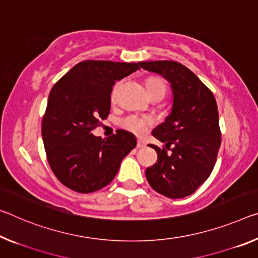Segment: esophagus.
Here are the masks:
<instances>
[{
    "label": "esophagus",
    "mask_w": 258,
    "mask_h": 258,
    "mask_svg": "<svg viewBox=\"0 0 258 258\" xmlns=\"http://www.w3.org/2000/svg\"><path fill=\"white\" fill-rule=\"evenodd\" d=\"M137 147H138V148H145V147H146V142L142 141V140H138Z\"/></svg>",
    "instance_id": "34e87169"
}]
</instances>
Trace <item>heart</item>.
Masks as SVG:
<instances>
[{
  "mask_svg": "<svg viewBox=\"0 0 258 258\" xmlns=\"http://www.w3.org/2000/svg\"><path fill=\"white\" fill-rule=\"evenodd\" d=\"M146 88L148 94H151L156 91H166V86L164 81L159 78H149L146 81ZM116 96V87L113 88L111 93V99L113 100ZM120 126L128 132L136 134V136H144L147 132L149 125L151 124V118L146 116H138V114H128L120 120Z\"/></svg>",
  "mask_w": 258,
  "mask_h": 258,
  "instance_id": "1",
  "label": "heart"
}]
</instances>
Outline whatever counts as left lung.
Segmentation results:
<instances>
[{"instance_id": "obj_1", "label": "left lung", "mask_w": 258, "mask_h": 258, "mask_svg": "<svg viewBox=\"0 0 258 258\" xmlns=\"http://www.w3.org/2000/svg\"><path fill=\"white\" fill-rule=\"evenodd\" d=\"M139 64L162 75L173 91L172 111L153 131L164 146H149L156 150L157 163L146 170V178L166 198H186L209 178L217 161L222 133L216 99L185 65L174 60Z\"/></svg>"}]
</instances>
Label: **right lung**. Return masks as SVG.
<instances>
[{
  "label": "right lung",
  "mask_w": 258,
  "mask_h": 258,
  "mask_svg": "<svg viewBox=\"0 0 258 258\" xmlns=\"http://www.w3.org/2000/svg\"><path fill=\"white\" fill-rule=\"evenodd\" d=\"M139 69L138 63L83 60L52 86L41 132L49 166L64 186L81 194L101 189L136 148V137L127 131L107 139L92 131L109 116L116 81Z\"/></svg>",
  "instance_id": "add662e5"
}]
</instances>
